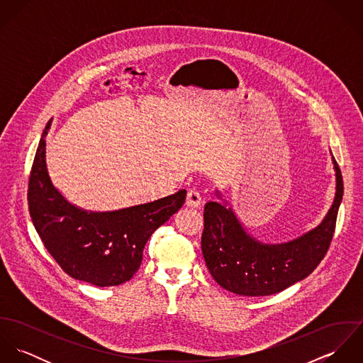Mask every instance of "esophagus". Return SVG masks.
<instances>
[{
  "label": "esophagus",
  "mask_w": 363,
  "mask_h": 363,
  "mask_svg": "<svg viewBox=\"0 0 363 363\" xmlns=\"http://www.w3.org/2000/svg\"><path fill=\"white\" fill-rule=\"evenodd\" d=\"M201 204V194L196 189H190L187 191V199H186V206L187 207L197 208Z\"/></svg>",
  "instance_id": "obj_1"
}]
</instances>
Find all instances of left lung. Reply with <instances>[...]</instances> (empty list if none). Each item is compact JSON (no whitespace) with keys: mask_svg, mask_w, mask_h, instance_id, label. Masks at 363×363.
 Listing matches in <instances>:
<instances>
[{"mask_svg":"<svg viewBox=\"0 0 363 363\" xmlns=\"http://www.w3.org/2000/svg\"><path fill=\"white\" fill-rule=\"evenodd\" d=\"M337 191L323 222L303 236L282 245L253 239L232 208L209 201L204 207L201 250L212 278L225 289L243 296L278 294L306 278L324 259L344 196L341 169L333 156Z\"/></svg>","mask_w":363,"mask_h":363,"instance_id":"left-lung-1","label":"left lung"}]
</instances>
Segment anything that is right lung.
Masks as SVG:
<instances>
[{"label":"right lung","mask_w":363,"mask_h":363,"mask_svg":"<svg viewBox=\"0 0 363 363\" xmlns=\"http://www.w3.org/2000/svg\"><path fill=\"white\" fill-rule=\"evenodd\" d=\"M48 123L32 164L28 206L45 247L65 274L96 286H116L138 271L156 229L183 207L186 190L154 203L110 212L69 204L52 186L46 166Z\"/></svg>","instance_id":"obj_1"}]
</instances>
